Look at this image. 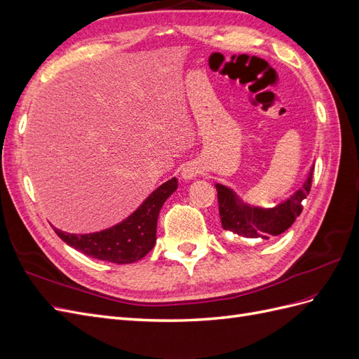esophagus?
<instances>
[{
    "instance_id": "1",
    "label": "esophagus",
    "mask_w": 359,
    "mask_h": 359,
    "mask_svg": "<svg viewBox=\"0 0 359 359\" xmlns=\"http://www.w3.org/2000/svg\"><path fill=\"white\" fill-rule=\"evenodd\" d=\"M198 173H199L198 166L194 165V163H187V165L184 166L182 170H181V178L186 180V181H190L193 178H196Z\"/></svg>"
}]
</instances>
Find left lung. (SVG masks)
<instances>
[{
    "mask_svg": "<svg viewBox=\"0 0 359 359\" xmlns=\"http://www.w3.org/2000/svg\"><path fill=\"white\" fill-rule=\"evenodd\" d=\"M313 169L314 165L302 186L274 208L248 205L243 202L232 189L223 184H215L223 229L245 238H268L269 235L277 236L286 232L301 214L302 201L309 196Z\"/></svg>",
    "mask_w": 359,
    "mask_h": 359,
    "instance_id": "obj_1",
    "label": "left lung"
}]
</instances>
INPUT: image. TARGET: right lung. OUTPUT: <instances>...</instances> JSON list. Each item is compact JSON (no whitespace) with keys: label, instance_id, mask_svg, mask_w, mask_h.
Instances as JSON below:
<instances>
[{"label":"right lung","instance_id":"1","mask_svg":"<svg viewBox=\"0 0 359 359\" xmlns=\"http://www.w3.org/2000/svg\"><path fill=\"white\" fill-rule=\"evenodd\" d=\"M178 180L163 182L126 220L100 232L74 235L53 231L61 240L93 259L112 264H133L153 250L156 244L157 219L163 203L177 190Z\"/></svg>","mask_w":359,"mask_h":359}]
</instances>
